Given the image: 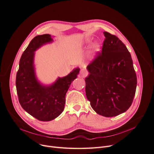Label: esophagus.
Returning <instances> with one entry per match:
<instances>
[{"mask_svg": "<svg viewBox=\"0 0 154 154\" xmlns=\"http://www.w3.org/2000/svg\"><path fill=\"white\" fill-rule=\"evenodd\" d=\"M80 74H82L83 75H85V70L84 69H82L81 70V71H80Z\"/></svg>", "mask_w": 154, "mask_h": 154, "instance_id": "esophagus-1", "label": "esophagus"}]
</instances>
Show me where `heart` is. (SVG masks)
Segmentation results:
<instances>
[{"label": "heart", "mask_w": 154, "mask_h": 154, "mask_svg": "<svg viewBox=\"0 0 154 154\" xmlns=\"http://www.w3.org/2000/svg\"><path fill=\"white\" fill-rule=\"evenodd\" d=\"M85 43H86V44H88L91 43V40L90 39H87L85 40ZM92 47H93V48L94 51H99L100 49V45L98 42H94L93 44Z\"/></svg>", "instance_id": "1"}]
</instances>
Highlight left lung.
Instances as JSON below:
<instances>
[{
	"mask_svg": "<svg viewBox=\"0 0 154 154\" xmlns=\"http://www.w3.org/2000/svg\"><path fill=\"white\" fill-rule=\"evenodd\" d=\"M102 51L88 65L85 92L97 114L115 117L131 106L136 93L137 77L127 48L115 35L104 32Z\"/></svg>",
	"mask_w": 154,
	"mask_h": 154,
	"instance_id": "left-lung-1",
	"label": "left lung"
}]
</instances>
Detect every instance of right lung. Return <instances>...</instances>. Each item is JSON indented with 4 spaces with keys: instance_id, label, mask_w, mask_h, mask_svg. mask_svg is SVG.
Listing matches in <instances>:
<instances>
[{
    "instance_id": "right-lung-1",
    "label": "right lung",
    "mask_w": 154,
    "mask_h": 154,
    "mask_svg": "<svg viewBox=\"0 0 154 154\" xmlns=\"http://www.w3.org/2000/svg\"><path fill=\"white\" fill-rule=\"evenodd\" d=\"M52 41L48 34L37 35L31 41L22 54L16 77L17 91L21 107L31 116L43 122L52 120L63 112L66 94L80 71L79 68L74 69L67 76L58 78L51 86L40 84L35 75L34 51Z\"/></svg>"
}]
</instances>
